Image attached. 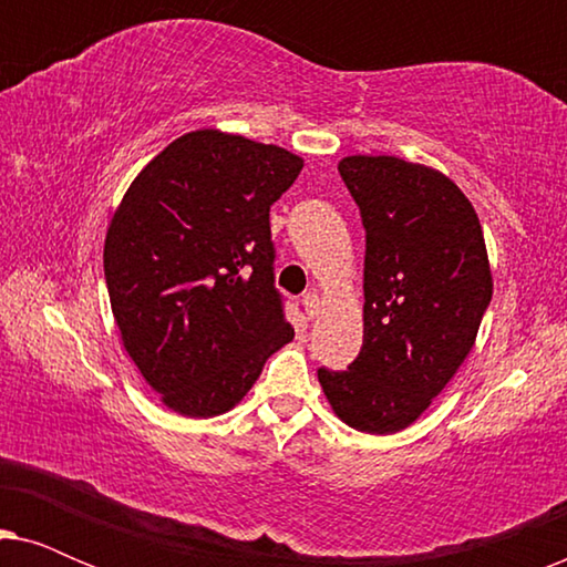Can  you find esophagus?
<instances>
[{
    "mask_svg": "<svg viewBox=\"0 0 567 567\" xmlns=\"http://www.w3.org/2000/svg\"><path fill=\"white\" fill-rule=\"evenodd\" d=\"M301 305H305L309 317H317V315H320V293L307 291L305 299H301Z\"/></svg>",
    "mask_w": 567,
    "mask_h": 567,
    "instance_id": "obj_1",
    "label": "esophagus"
}]
</instances>
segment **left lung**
I'll return each mask as SVG.
<instances>
[{"mask_svg": "<svg viewBox=\"0 0 567 567\" xmlns=\"http://www.w3.org/2000/svg\"><path fill=\"white\" fill-rule=\"evenodd\" d=\"M338 173L367 229L363 346L348 371L317 379L340 421L386 436L415 423L467 359L491 262L470 198L439 169L355 154Z\"/></svg>", "mask_w": 567, "mask_h": 567, "instance_id": "left-lung-1", "label": "left lung"}]
</instances>
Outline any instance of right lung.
<instances>
[{"mask_svg": "<svg viewBox=\"0 0 567 567\" xmlns=\"http://www.w3.org/2000/svg\"><path fill=\"white\" fill-rule=\"evenodd\" d=\"M305 159L190 131L131 183L105 235V284L146 384L185 417L227 413L293 328L274 284L270 206Z\"/></svg>", "mask_w": 567, "mask_h": 567, "instance_id": "add662e5", "label": "right lung"}]
</instances>
